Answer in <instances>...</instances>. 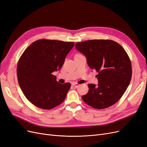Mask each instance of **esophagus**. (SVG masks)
I'll return each mask as SVG.
<instances>
[{
	"label": "esophagus",
	"mask_w": 147,
	"mask_h": 147,
	"mask_svg": "<svg viewBox=\"0 0 147 147\" xmlns=\"http://www.w3.org/2000/svg\"><path fill=\"white\" fill-rule=\"evenodd\" d=\"M72 85H73L74 87H75V88H77V87H78V86H80V84H78V83H72Z\"/></svg>",
	"instance_id": "obj_1"
}]
</instances>
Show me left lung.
Wrapping results in <instances>:
<instances>
[{
  "instance_id": "obj_1",
  "label": "left lung",
  "mask_w": 147,
  "mask_h": 147,
  "mask_svg": "<svg viewBox=\"0 0 147 147\" xmlns=\"http://www.w3.org/2000/svg\"><path fill=\"white\" fill-rule=\"evenodd\" d=\"M75 47L85 56L89 67L98 72V84H88V92L82 97L83 101L97 109L115 104L131 80V63L126 51L110 40H91L77 43Z\"/></svg>"
}]
</instances>
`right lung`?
<instances>
[{
  "label": "right lung",
  "mask_w": 147,
  "mask_h": 147,
  "mask_svg": "<svg viewBox=\"0 0 147 147\" xmlns=\"http://www.w3.org/2000/svg\"><path fill=\"white\" fill-rule=\"evenodd\" d=\"M74 46L71 42L41 39L30 44L21 55L18 81L25 97L37 107L51 109L64 100L71 84L59 83L53 72L62 67Z\"/></svg>",
  "instance_id": "add662e5"
}]
</instances>
